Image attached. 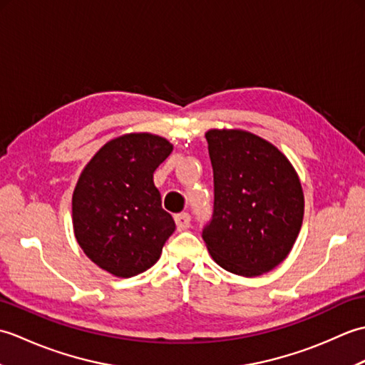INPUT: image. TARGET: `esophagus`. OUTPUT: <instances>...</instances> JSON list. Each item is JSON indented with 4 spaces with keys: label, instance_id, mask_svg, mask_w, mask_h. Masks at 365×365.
I'll use <instances>...</instances> for the list:
<instances>
[{
    "label": "esophagus",
    "instance_id": "34e87169",
    "mask_svg": "<svg viewBox=\"0 0 365 365\" xmlns=\"http://www.w3.org/2000/svg\"><path fill=\"white\" fill-rule=\"evenodd\" d=\"M175 224H177V230H187L191 224V216L190 213H178L175 215Z\"/></svg>",
    "mask_w": 365,
    "mask_h": 365
}]
</instances>
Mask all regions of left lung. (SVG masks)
Returning <instances> with one entry per match:
<instances>
[{"instance_id": "obj_1", "label": "left lung", "mask_w": 365, "mask_h": 365, "mask_svg": "<svg viewBox=\"0 0 365 365\" xmlns=\"http://www.w3.org/2000/svg\"><path fill=\"white\" fill-rule=\"evenodd\" d=\"M215 202L202 238L215 262L240 276L277 267L293 247L304 196L290 161L265 139L242 130L205 133Z\"/></svg>"}]
</instances>
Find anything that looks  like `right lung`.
Listing matches in <instances>:
<instances>
[{"label":"right lung","mask_w":365,"mask_h":365,"mask_svg":"<svg viewBox=\"0 0 365 365\" xmlns=\"http://www.w3.org/2000/svg\"><path fill=\"white\" fill-rule=\"evenodd\" d=\"M170 152L165 138L131 133L105 144L81 173L72 197L75 237L108 273L131 277L149 269L175 230L153 183Z\"/></svg>","instance_id":"obj_1"}]
</instances>
